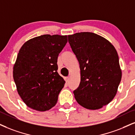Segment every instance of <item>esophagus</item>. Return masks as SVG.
<instances>
[{"label": "esophagus", "instance_id": "obj_1", "mask_svg": "<svg viewBox=\"0 0 135 135\" xmlns=\"http://www.w3.org/2000/svg\"><path fill=\"white\" fill-rule=\"evenodd\" d=\"M64 80L66 81V83H68V81H69V77H66V78H64Z\"/></svg>", "mask_w": 135, "mask_h": 135}]
</instances>
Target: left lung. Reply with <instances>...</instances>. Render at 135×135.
I'll return each instance as SVG.
<instances>
[{
  "label": "left lung",
  "mask_w": 135,
  "mask_h": 135,
  "mask_svg": "<svg viewBox=\"0 0 135 135\" xmlns=\"http://www.w3.org/2000/svg\"><path fill=\"white\" fill-rule=\"evenodd\" d=\"M81 71V81L74 91L76 100L88 109H98L113 99L121 79L117 51L105 38L93 32L68 36Z\"/></svg>",
  "instance_id": "1"
}]
</instances>
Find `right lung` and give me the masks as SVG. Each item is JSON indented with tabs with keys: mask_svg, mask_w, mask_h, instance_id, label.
Listing matches in <instances>:
<instances>
[{
	"mask_svg": "<svg viewBox=\"0 0 135 135\" xmlns=\"http://www.w3.org/2000/svg\"><path fill=\"white\" fill-rule=\"evenodd\" d=\"M67 42V36L45 34L29 39L20 49L13 78L28 107L45 111L56 105L65 84L57 72V57Z\"/></svg>",
	"mask_w": 135,
	"mask_h": 135,
	"instance_id": "add662e5",
	"label": "right lung"
}]
</instances>
